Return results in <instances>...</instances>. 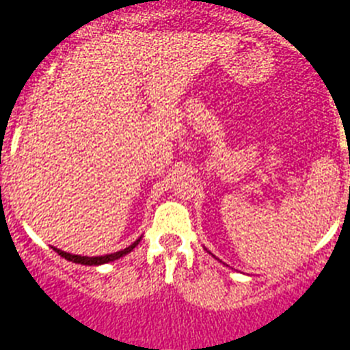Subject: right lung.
I'll return each mask as SVG.
<instances>
[{
  "label": "right lung",
  "mask_w": 350,
  "mask_h": 350,
  "mask_svg": "<svg viewBox=\"0 0 350 350\" xmlns=\"http://www.w3.org/2000/svg\"><path fill=\"white\" fill-rule=\"evenodd\" d=\"M140 239H142V238L137 239L135 243H131V245L128 246V248L121 250V252L109 253V255H102V256H81V255H72V253L62 252V250L53 248V246H51V248L55 250V252L59 253L60 256H64V258H66V260L75 262V264H81V265H102V264H109V262L118 260V258H121V256H124V255H126V253H130L131 250H133V248H135L137 245H139Z\"/></svg>",
  "instance_id": "obj_1"
}]
</instances>
